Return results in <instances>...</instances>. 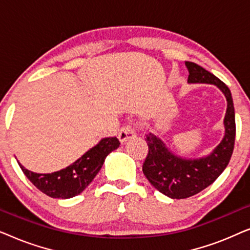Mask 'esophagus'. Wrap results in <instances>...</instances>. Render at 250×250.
<instances>
[{
	"label": "esophagus",
	"instance_id": "34e87169",
	"mask_svg": "<svg viewBox=\"0 0 250 250\" xmlns=\"http://www.w3.org/2000/svg\"><path fill=\"white\" fill-rule=\"evenodd\" d=\"M134 135H135V132H134V129L132 128V126L125 125V126H123V127L121 128V131H119L118 139L121 140V142H125V141H127L129 138H133Z\"/></svg>",
	"mask_w": 250,
	"mask_h": 250
}]
</instances>
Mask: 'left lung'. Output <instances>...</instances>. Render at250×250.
Instances as JSON below:
<instances>
[{
  "mask_svg": "<svg viewBox=\"0 0 250 250\" xmlns=\"http://www.w3.org/2000/svg\"><path fill=\"white\" fill-rule=\"evenodd\" d=\"M189 70V84H211L218 87L227 99L224 117V136L209 155L200 158L177 156L167 148L158 136L146 135L148 156L142 166L143 174L151 186L172 199H184L209 187L227 168L234 148L235 116L231 91L221 80L199 64L186 61Z\"/></svg>",
  "mask_w": 250,
  "mask_h": 250,
  "instance_id": "1",
  "label": "left lung"
}]
</instances>
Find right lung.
I'll use <instances>...</instances> for the list:
<instances>
[{"mask_svg":"<svg viewBox=\"0 0 250 250\" xmlns=\"http://www.w3.org/2000/svg\"><path fill=\"white\" fill-rule=\"evenodd\" d=\"M118 139L104 138L66 168L49 174L34 173L19 166L30 182L46 196L68 199L83 192L104 165L105 157L119 146Z\"/></svg>","mask_w":250,"mask_h":250,"instance_id":"add662e5","label":"right lung"}]
</instances>
